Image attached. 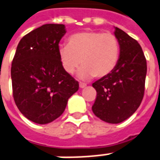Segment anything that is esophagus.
<instances>
[{
    "label": "esophagus",
    "mask_w": 160,
    "mask_h": 160,
    "mask_svg": "<svg viewBox=\"0 0 160 160\" xmlns=\"http://www.w3.org/2000/svg\"><path fill=\"white\" fill-rule=\"evenodd\" d=\"M87 86V84H85V83H82V82H80V88H84L85 87Z\"/></svg>",
    "instance_id": "34e87169"
}]
</instances>
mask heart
I'll list each match as a JSON object with an SVG mask.
<instances>
[{
    "mask_svg": "<svg viewBox=\"0 0 160 160\" xmlns=\"http://www.w3.org/2000/svg\"><path fill=\"white\" fill-rule=\"evenodd\" d=\"M58 54L62 68L69 74L81 64L82 68L78 72L80 79L103 78L116 68L120 47L113 33L91 30L69 36L68 45L60 47Z\"/></svg>",
    "mask_w": 160,
    "mask_h": 160,
    "instance_id": "1",
    "label": "heart"
}]
</instances>
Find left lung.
Listing matches in <instances>:
<instances>
[{
  "label": "left lung",
  "mask_w": 160,
  "mask_h": 160,
  "mask_svg": "<svg viewBox=\"0 0 160 160\" xmlns=\"http://www.w3.org/2000/svg\"><path fill=\"white\" fill-rule=\"evenodd\" d=\"M120 54L112 72L99 79L92 87L97 92L93 113L105 122L118 124L133 114L145 92L146 60L138 41L115 27Z\"/></svg>",
  "instance_id": "1"
}]
</instances>
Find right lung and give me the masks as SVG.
<instances>
[{
	"instance_id": "right-lung-1",
	"label": "right lung",
	"mask_w": 160,
	"mask_h": 160,
	"mask_svg": "<svg viewBox=\"0 0 160 160\" xmlns=\"http://www.w3.org/2000/svg\"><path fill=\"white\" fill-rule=\"evenodd\" d=\"M63 24H45L20 41L11 67L14 102L31 121L41 125L59 118L79 82L65 72L59 59Z\"/></svg>"
}]
</instances>
